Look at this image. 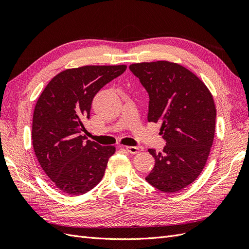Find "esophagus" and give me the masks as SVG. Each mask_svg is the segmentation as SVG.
I'll return each instance as SVG.
<instances>
[{"mask_svg":"<svg viewBox=\"0 0 249 249\" xmlns=\"http://www.w3.org/2000/svg\"><path fill=\"white\" fill-rule=\"evenodd\" d=\"M125 149L130 154H137L139 152H142L143 147L142 146H125Z\"/></svg>","mask_w":249,"mask_h":249,"instance_id":"esophagus-1","label":"esophagus"}]
</instances>
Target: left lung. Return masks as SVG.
I'll return each instance as SVG.
<instances>
[{
  "label": "left lung",
  "mask_w": 249,
  "mask_h": 249,
  "mask_svg": "<svg viewBox=\"0 0 249 249\" xmlns=\"http://www.w3.org/2000/svg\"><path fill=\"white\" fill-rule=\"evenodd\" d=\"M149 96L147 120L161 123L166 145L148 152L155 167L145 178L158 190L175 193L193 183L213 144L216 108L213 95L197 76L169 61L130 65Z\"/></svg>",
  "instance_id": "1"
}]
</instances>
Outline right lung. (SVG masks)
<instances>
[{
    "instance_id": "1",
    "label": "right lung",
    "mask_w": 249,
    "mask_h": 249,
    "mask_svg": "<svg viewBox=\"0 0 249 249\" xmlns=\"http://www.w3.org/2000/svg\"><path fill=\"white\" fill-rule=\"evenodd\" d=\"M126 65H86L53 78L37 101L32 143L41 168L69 195H81L99 184L114 146L86 140L83 119L89 118L94 95L119 77Z\"/></svg>"
}]
</instances>
